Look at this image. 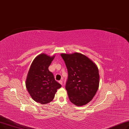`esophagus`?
<instances>
[{"label": "esophagus", "mask_w": 129, "mask_h": 129, "mask_svg": "<svg viewBox=\"0 0 129 129\" xmlns=\"http://www.w3.org/2000/svg\"><path fill=\"white\" fill-rule=\"evenodd\" d=\"M59 83H60L61 84L63 85V82H62V80H60V81H59Z\"/></svg>", "instance_id": "1"}]
</instances>
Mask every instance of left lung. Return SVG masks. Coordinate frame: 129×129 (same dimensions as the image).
I'll return each instance as SVG.
<instances>
[{
	"label": "left lung",
	"instance_id": "left-lung-1",
	"mask_svg": "<svg viewBox=\"0 0 129 129\" xmlns=\"http://www.w3.org/2000/svg\"><path fill=\"white\" fill-rule=\"evenodd\" d=\"M61 56L68 72L66 89L70 101L79 107L86 105L92 99L99 88L98 67L81 53H62Z\"/></svg>",
	"mask_w": 129,
	"mask_h": 129
}]
</instances>
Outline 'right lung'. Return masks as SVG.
Returning <instances> with one entry per match:
<instances>
[{
	"label": "right lung",
	"mask_w": 129,
	"mask_h": 129,
	"mask_svg": "<svg viewBox=\"0 0 129 129\" xmlns=\"http://www.w3.org/2000/svg\"><path fill=\"white\" fill-rule=\"evenodd\" d=\"M54 58L42 53L37 57L30 66L26 85L33 99L42 105L50 102L61 85L55 80L48 69Z\"/></svg>",
	"instance_id": "1"
}]
</instances>
